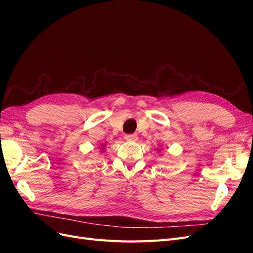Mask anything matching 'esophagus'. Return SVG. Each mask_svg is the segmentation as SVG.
Returning a JSON list of instances; mask_svg holds the SVG:
<instances>
[{"label": "esophagus", "instance_id": "esophagus-1", "mask_svg": "<svg viewBox=\"0 0 253 253\" xmlns=\"http://www.w3.org/2000/svg\"><path fill=\"white\" fill-rule=\"evenodd\" d=\"M125 138L126 141H137L138 140V136L136 134H131V135H126Z\"/></svg>", "mask_w": 253, "mask_h": 253}]
</instances>
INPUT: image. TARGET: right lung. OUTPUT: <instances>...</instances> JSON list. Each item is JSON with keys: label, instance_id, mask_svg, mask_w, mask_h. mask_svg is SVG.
<instances>
[{"label": "right lung", "instance_id": "add662e5", "mask_svg": "<svg viewBox=\"0 0 253 253\" xmlns=\"http://www.w3.org/2000/svg\"><path fill=\"white\" fill-rule=\"evenodd\" d=\"M104 149H105V144H104V143H103V144H102V145H101V151H103V150H104Z\"/></svg>", "mask_w": 253, "mask_h": 253}]
</instances>
